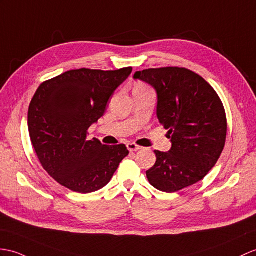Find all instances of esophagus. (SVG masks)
Returning <instances> with one entry per match:
<instances>
[{
    "instance_id": "34e87169",
    "label": "esophagus",
    "mask_w": 256,
    "mask_h": 256,
    "mask_svg": "<svg viewBox=\"0 0 256 256\" xmlns=\"http://www.w3.org/2000/svg\"><path fill=\"white\" fill-rule=\"evenodd\" d=\"M126 147H128V150L130 152H138V150H142V147L138 146V145H136L135 142H128V144L126 145Z\"/></svg>"
}]
</instances>
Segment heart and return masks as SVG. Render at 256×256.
Segmentation results:
<instances>
[{
    "label": "heart",
    "mask_w": 256,
    "mask_h": 256,
    "mask_svg": "<svg viewBox=\"0 0 256 256\" xmlns=\"http://www.w3.org/2000/svg\"><path fill=\"white\" fill-rule=\"evenodd\" d=\"M138 87H145L144 85H140V86H138Z\"/></svg>",
    "instance_id": "obj_1"
}]
</instances>
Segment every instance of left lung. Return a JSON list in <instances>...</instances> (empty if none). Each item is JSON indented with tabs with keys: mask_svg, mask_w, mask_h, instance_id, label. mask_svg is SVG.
I'll list each match as a JSON object with an SVG mask.
<instances>
[{
	"mask_svg": "<svg viewBox=\"0 0 256 256\" xmlns=\"http://www.w3.org/2000/svg\"><path fill=\"white\" fill-rule=\"evenodd\" d=\"M134 80L157 92V118L168 130L171 148L155 150L156 164L146 171L154 188L174 193L204 179L224 150L227 118L220 98L207 82L183 68L138 70Z\"/></svg>",
	"mask_w": 256,
	"mask_h": 256,
	"instance_id": "obj_1",
	"label": "left lung"
}]
</instances>
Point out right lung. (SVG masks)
I'll return each mask as SVG.
<instances>
[{
    "label": "right lung",
    "mask_w": 256,
    "mask_h": 256,
    "mask_svg": "<svg viewBox=\"0 0 256 256\" xmlns=\"http://www.w3.org/2000/svg\"><path fill=\"white\" fill-rule=\"evenodd\" d=\"M132 73L72 70L39 86L28 109V130L40 164L61 186L77 193L102 188L128 155L126 145L87 138L116 89Z\"/></svg>",
    "instance_id": "right-lung-1"
}]
</instances>
